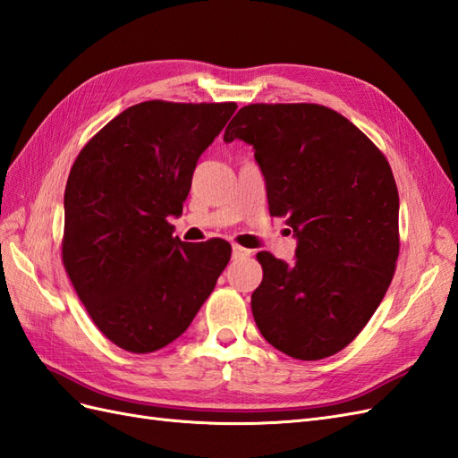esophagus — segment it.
Listing matches in <instances>:
<instances>
[{"label":"esophagus","instance_id":"esophagus-1","mask_svg":"<svg viewBox=\"0 0 458 458\" xmlns=\"http://www.w3.org/2000/svg\"><path fill=\"white\" fill-rule=\"evenodd\" d=\"M251 255V250H245L242 245H233L232 248V257L233 259H245V257Z\"/></svg>","mask_w":458,"mask_h":458}]
</instances>
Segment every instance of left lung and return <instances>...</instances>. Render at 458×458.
I'll return each instance as SVG.
<instances>
[{
  "label": "left lung",
  "mask_w": 458,
  "mask_h": 458,
  "mask_svg": "<svg viewBox=\"0 0 458 458\" xmlns=\"http://www.w3.org/2000/svg\"><path fill=\"white\" fill-rule=\"evenodd\" d=\"M255 148L268 213L286 216L296 261L257 253L263 280L253 319L296 360L346 348L389 288L398 257V191L383 152L319 104H250L225 131Z\"/></svg>",
  "instance_id": "left-lung-1"
}]
</instances>
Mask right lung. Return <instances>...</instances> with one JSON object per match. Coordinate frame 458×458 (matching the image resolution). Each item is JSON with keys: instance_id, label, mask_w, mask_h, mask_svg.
Instances as JSON below:
<instances>
[{"instance_id": "1", "label": "right lung", "mask_w": 458, "mask_h": 458, "mask_svg": "<svg viewBox=\"0 0 458 458\" xmlns=\"http://www.w3.org/2000/svg\"><path fill=\"white\" fill-rule=\"evenodd\" d=\"M236 102L147 100L81 148L69 172L62 259L100 333L133 354L160 350L191 325L230 261L226 240L172 236L199 157Z\"/></svg>"}]
</instances>
